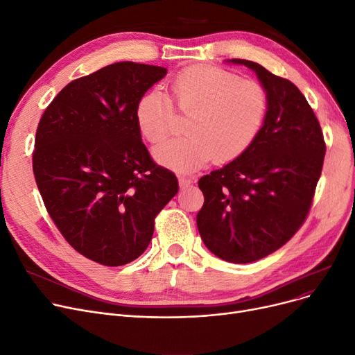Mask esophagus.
<instances>
[{
  "label": "esophagus",
  "instance_id": "34e87169",
  "mask_svg": "<svg viewBox=\"0 0 355 355\" xmlns=\"http://www.w3.org/2000/svg\"><path fill=\"white\" fill-rule=\"evenodd\" d=\"M178 184H180V189H189L190 185L193 184V178H190V177H185V175H181V177H178Z\"/></svg>",
  "mask_w": 355,
  "mask_h": 355
}]
</instances>
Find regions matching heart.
<instances>
[{"mask_svg": "<svg viewBox=\"0 0 355 355\" xmlns=\"http://www.w3.org/2000/svg\"><path fill=\"white\" fill-rule=\"evenodd\" d=\"M173 102L190 116L185 125L190 135L164 142L154 157L178 173L198 170L213 157L217 162L239 158L257 138L268 114L262 85L211 66L181 71L173 82ZM173 119V103L159 90L146 92L137 103V126L148 142L158 144L170 135Z\"/></svg>", "mask_w": 355, "mask_h": 355, "instance_id": "obj_1", "label": "heart"}]
</instances>
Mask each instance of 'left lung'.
<instances>
[{"instance_id": "obj_1", "label": "left lung", "mask_w": 355, "mask_h": 355, "mask_svg": "<svg viewBox=\"0 0 355 355\" xmlns=\"http://www.w3.org/2000/svg\"><path fill=\"white\" fill-rule=\"evenodd\" d=\"M268 95L262 129L245 154L198 181L204 204L197 227L207 249L230 263H250L300 230L309 213L325 157L312 107L292 82L250 60Z\"/></svg>"}]
</instances>
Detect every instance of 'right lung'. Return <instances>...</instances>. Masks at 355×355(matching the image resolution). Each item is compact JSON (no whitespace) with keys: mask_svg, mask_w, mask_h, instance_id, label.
Returning a JSON list of instances; mask_svg holds the SVG:
<instances>
[{"mask_svg":"<svg viewBox=\"0 0 355 355\" xmlns=\"http://www.w3.org/2000/svg\"><path fill=\"white\" fill-rule=\"evenodd\" d=\"M165 67L119 62L70 82L44 110L33 171L67 243L105 266L139 257L157 214L178 193L142 142L135 107Z\"/></svg>","mask_w":355,"mask_h":355,"instance_id":"1","label":"right lung"}]
</instances>
